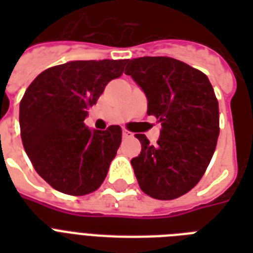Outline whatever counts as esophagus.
I'll list each match as a JSON object with an SVG mask.
<instances>
[{
	"instance_id": "obj_1",
	"label": "esophagus",
	"mask_w": 253,
	"mask_h": 253,
	"mask_svg": "<svg viewBox=\"0 0 253 253\" xmlns=\"http://www.w3.org/2000/svg\"><path fill=\"white\" fill-rule=\"evenodd\" d=\"M122 135H123V138H132V132L128 130H126V128H123Z\"/></svg>"
}]
</instances>
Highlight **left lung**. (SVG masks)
Returning a JSON list of instances; mask_svg holds the SVG:
<instances>
[{
  "label": "left lung",
  "mask_w": 253,
  "mask_h": 253,
  "mask_svg": "<svg viewBox=\"0 0 253 253\" xmlns=\"http://www.w3.org/2000/svg\"><path fill=\"white\" fill-rule=\"evenodd\" d=\"M126 75L148 99L147 114L162 122L152 146L136 134L142 152L131 160L143 192L156 200H174L192 190L206 172L219 135V107L208 76L168 56L127 61Z\"/></svg>",
  "instance_id": "obj_1"
}]
</instances>
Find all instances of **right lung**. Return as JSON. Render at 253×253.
I'll return each mask as SVG.
<instances>
[{"label": "right lung", "instance_id": "add662e5", "mask_svg": "<svg viewBox=\"0 0 253 253\" xmlns=\"http://www.w3.org/2000/svg\"><path fill=\"white\" fill-rule=\"evenodd\" d=\"M127 60L69 61L45 69L29 85L19 103L25 151L38 174L69 196L95 192L122 142V128L90 131L89 107Z\"/></svg>", "mask_w": 253, "mask_h": 253}]
</instances>
